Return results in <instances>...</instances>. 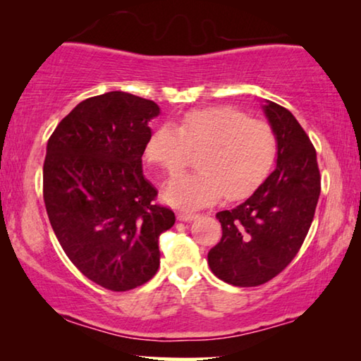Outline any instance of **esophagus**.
I'll use <instances>...</instances> for the list:
<instances>
[{"label":"esophagus","mask_w":361,"mask_h":361,"mask_svg":"<svg viewBox=\"0 0 361 361\" xmlns=\"http://www.w3.org/2000/svg\"><path fill=\"white\" fill-rule=\"evenodd\" d=\"M176 216H178L180 221H185V223L192 221V219L197 218V215H195V213H192V212H180Z\"/></svg>","instance_id":"1"}]
</instances>
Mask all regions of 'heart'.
I'll return each mask as SVG.
<instances>
[{"label": "heart", "instance_id": "heart-1", "mask_svg": "<svg viewBox=\"0 0 361 361\" xmlns=\"http://www.w3.org/2000/svg\"><path fill=\"white\" fill-rule=\"evenodd\" d=\"M199 172L181 175L164 189V200L180 209L210 205L224 194L239 200L252 194L271 172L277 137L264 121L229 105L192 109L178 127L164 124L145 146L148 161L173 176L186 167L191 151H200Z\"/></svg>", "mask_w": 361, "mask_h": 361}]
</instances>
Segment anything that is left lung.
<instances>
[{
  "instance_id": "1",
  "label": "left lung",
  "mask_w": 361,
  "mask_h": 361,
  "mask_svg": "<svg viewBox=\"0 0 361 361\" xmlns=\"http://www.w3.org/2000/svg\"><path fill=\"white\" fill-rule=\"evenodd\" d=\"M277 137L276 170L235 209L216 213L223 235L209 252L212 272L234 286H258L295 258L320 195L317 152L288 109L262 105Z\"/></svg>"
}]
</instances>
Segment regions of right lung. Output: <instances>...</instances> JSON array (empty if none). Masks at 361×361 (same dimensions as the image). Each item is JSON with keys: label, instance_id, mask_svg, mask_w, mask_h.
Returning a JSON list of instances; mask_svg holds the SVG:
<instances>
[{"label": "right lung", "instance_id": "obj_1", "mask_svg": "<svg viewBox=\"0 0 361 361\" xmlns=\"http://www.w3.org/2000/svg\"><path fill=\"white\" fill-rule=\"evenodd\" d=\"M159 113L152 100L113 90L76 105L47 142L49 221L73 264L111 291L154 277L159 235L175 224V213L154 204L142 166L148 122Z\"/></svg>", "mask_w": 361, "mask_h": 361}]
</instances>
